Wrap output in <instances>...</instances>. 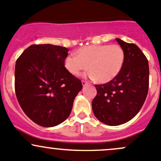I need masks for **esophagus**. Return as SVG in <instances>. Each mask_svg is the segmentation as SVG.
Returning <instances> with one entry per match:
<instances>
[{
	"label": "esophagus",
	"mask_w": 161,
	"mask_h": 161,
	"mask_svg": "<svg viewBox=\"0 0 161 161\" xmlns=\"http://www.w3.org/2000/svg\"><path fill=\"white\" fill-rule=\"evenodd\" d=\"M82 86H86V85H87V84H89V82H87V81H86V80H82Z\"/></svg>",
	"instance_id": "1"
}]
</instances>
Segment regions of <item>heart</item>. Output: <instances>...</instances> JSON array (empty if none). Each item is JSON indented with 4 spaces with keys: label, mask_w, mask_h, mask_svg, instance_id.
<instances>
[{
    "label": "heart",
    "mask_w": 161,
    "mask_h": 161,
    "mask_svg": "<svg viewBox=\"0 0 161 161\" xmlns=\"http://www.w3.org/2000/svg\"><path fill=\"white\" fill-rule=\"evenodd\" d=\"M124 61V50L119 45H90L79 48L75 52V56L66 57L64 67L75 76L89 69L91 79L105 83L119 74Z\"/></svg>",
    "instance_id": "1"
}]
</instances>
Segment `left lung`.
Listing matches in <instances>:
<instances>
[{
  "instance_id": "1",
  "label": "left lung",
  "mask_w": 161,
  "mask_h": 161,
  "mask_svg": "<svg viewBox=\"0 0 161 161\" xmlns=\"http://www.w3.org/2000/svg\"><path fill=\"white\" fill-rule=\"evenodd\" d=\"M124 50L125 61L119 74L107 83L95 85L97 94L92 102L96 118L115 126L132 119L142 108L149 90V63L134 43L116 39Z\"/></svg>"
}]
</instances>
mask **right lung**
<instances>
[{"instance_id": "add662e5", "label": "right lung", "mask_w": 161, "mask_h": 161, "mask_svg": "<svg viewBox=\"0 0 161 161\" xmlns=\"http://www.w3.org/2000/svg\"><path fill=\"white\" fill-rule=\"evenodd\" d=\"M68 52L64 47L32 44L16 61V97L24 113L40 126L65 121L82 88L80 79L64 67Z\"/></svg>"}]
</instances>
